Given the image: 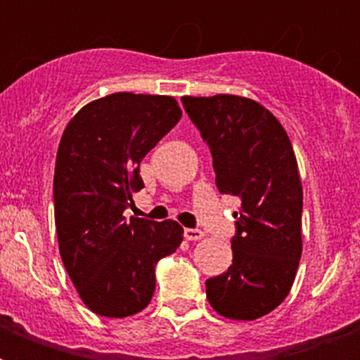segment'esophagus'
Wrapping results in <instances>:
<instances>
[{"instance_id": "1", "label": "esophagus", "mask_w": 360, "mask_h": 360, "mask_svg": "<svg viewBox=\"0 0 360 360\" xmlns=\"http://www.w3.org/2000/svg\"><path fill=\"white\" fill-rule=\"evenodd\" d=\"M205 236L200 228H185V237L188 240H200Z\"/></svg>"}]
</instances>
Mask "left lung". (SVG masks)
I'll return each instance as SVG.
<instances>
[{
  "label": "left lung",
  "instance_id": "left-lung-1",
  "mask_svg": "<svg viewBox=\"0 0 360 360\" xmlns=\"http://www.w3.org/2000/svg\"><path fill=\"white\" fill-rule=\"evenodd\" d=\"M209 146L222 194L240 202L228 271L205 280L211 307L252 321L273 312L295 280L302 252V186L284 127L256 101L236 95L183 97Z\"/></svg>",
  "mask_w": 360,
  "mask_h": 360
}]
</instances>
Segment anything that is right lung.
Here are the masks:
<instances>
[{
    "instance_id": "obj_1",
    "label": "right lung",
    "mask_w": 360,
    "mask_h": 360,
    "mask_svg": "<svg viewBox=\"0 0 360 360\" xmlns=\"http://www.w3.org/2000/svg\"><path fill=\"white\" fill-rule=\"evenodd\" d=\"M181 120L174 97L114 93L67 124L56 158L53 214L59 254L82 301L104 318L141 312L155 265L177 250L175 220H127L140 191V162Z\"/></svg>"
}]
</instances>
